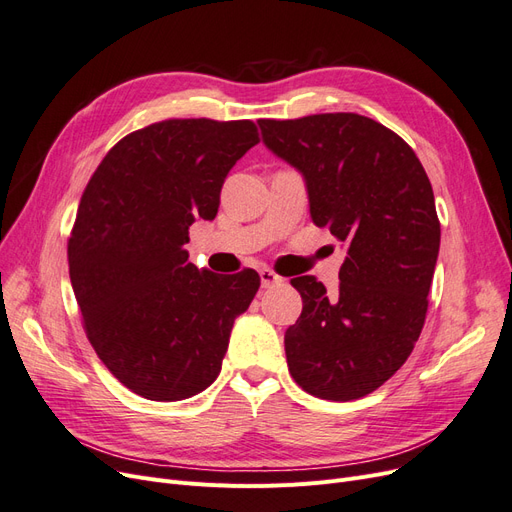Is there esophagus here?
Masks as SVG:
<instances>
[{"mask_svg":"<svg viewBox=\"0 0 512 512\" xmlns=\"http://www.w3.org/2000/svg\"><path fill=\"white\" fill-rule=\"evenodd\" d=\"M260 273V284H262V288H271V286H275V284H280L282 282V277L277 275L275 271H271V269H260L258 271Z\"/></svg>","mask_w":512,"mask_h":512,"instance_id":"34e87169","label":"esophagus"}]
</instances>
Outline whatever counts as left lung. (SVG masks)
<instances>
[{"instance_id":"8db88e82","label":"left lung","mask_w":512,"mask_h":512,"mask_svg":"<svg viewBox=\"0 0 512 512\" xmlns=\"http://www.w3.org/2000/svg\"><path fill=\"white\" fill-rule=\"evenodd\" d=\"M265 147L297 168L318 228L346 247L339 288L294 277L303 312L284 335L290 376L320 399L365 397L421 335L440 252L436 200L416 153L356 113L260 119Z\"/></svg>"}]
</instances>
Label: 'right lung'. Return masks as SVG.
<instances>
[{
  "label": "right lung",
  "mask_w": 512,
  "mask_h": 512,
  "mask_svg": "<svg viewBox=\"0 0 512 512\" xmlns=\"http://www.w3.org/2000/svg\"><path fill=\"white\" fill-rule=\"evenodd\" d=\"M258 143L252 121L168 119L128 134L87 183L68 241L70 282L100 361L136 395L179 401L222 369L256 271H198L185 243L213 220L230 168Z\"/></svg>",
  "instance_id": "add662e5"
}]
</instances>
